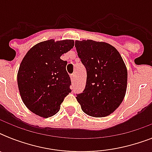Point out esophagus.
<instances>
[{
  "label": "esophagus",
  "instance_id": "esophagus-1",
  "mask_svg": "<svg viewBox=\"0 0 152 152\" xmlns=\"http://www.w3.org/2000/svg\"><path fill=\"white\" fill-rule=\"evenodd\" d=\"M75 79H76V74H71V80L72 81L75 80Z\"/></svg>",
  "mask_w": 152,
  "mask_h": 152
}]
</instances>
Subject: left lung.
<instances>
[{
  "instance_id": "left-lung-1",
  "label": "left lung",
  "mask_w": 152,
  "mask_h": 152,
  "mask_svg": "<svg viewBox=\"0 0 152 152\" xmlns=\"http://www.w3.org/2000/svg\"><path fill=\"white\" fill-rule=\"evenodd\" d=\"M76 51L87 71L83 93L76 95L82 110L102 118L122 102L127 88V69L119 52L106 42L76 41Z\"/></svg>"
}]
</instances>
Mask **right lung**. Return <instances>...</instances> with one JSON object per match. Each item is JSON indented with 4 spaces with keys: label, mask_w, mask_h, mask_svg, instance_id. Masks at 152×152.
<instances>
[{
    "label": "right lung",
    "mask_w": 152,
    "mask_h": 152,
    "mask_svg": "<svg viewBox=\"0 0 152 152\" xmlns=\"http://www.w3.org/2000/svg\"><path fill=\"white\" fill-rule=\"evenodd\" d=\"M73 46V40L50 39L36 44L23 57L17 74L18 88L25 106L37 115L46 118L56 114L71 92L67 61L61 56Z\"/></svg>",
    "instance_id": "right-lung-1"
}]
</instances>
